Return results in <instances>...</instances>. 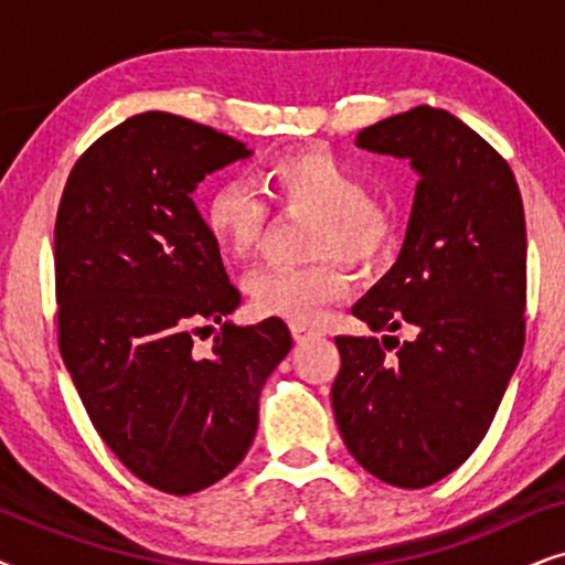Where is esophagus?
Wrapping results in <instances>:
<instances>
[{
  "instance_id": "obj_1",
  "label": "esophagus",
  "mask_w": 565,
  "mask_h": 565,
  "mask_svg": "<svg viewBox=\"0 0 565 565\" xmlns=\"http://www.w3.org/2000/svg\"><path fill=\"white\" fill-rule=\"evenodd\" d=\"M290 334H292V339H296V342L300 344V342H306V339H311L316 331L313 329H308V327H300V323H290Z\"/></svg>"
}]
</instances>
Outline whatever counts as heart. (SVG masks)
I'll return each instance as SVG.
<instances>
[{
	"label": "heart",
	"mask_w": 565,
	"mask_h": 565,
	"mask_svg": "<svg viewBox=\"0 0 565 565\" xmlns=\"http://www.w3.org/2000/svg\"><path fill=\"white\" fill-rule=\"evenodd\" d=\"M259 188L280 211L313 215L306 254L313 265H262L244 277L254 313L311 327L344 298L347 277L334 262L370 269L393 244V213L344 161L329 151L282 153L262 169ZM269 211L244 182H223L203 207L207 234L231 259H246L265 236Z\"/></svg>",
	"instance_id": "b5f03b06"
}]
</instances>
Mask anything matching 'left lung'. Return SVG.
<instances>
[{
	"instance_id": "left-lung-1",
	"label": "left lung",
	"mask_w": 565,
	"mask_h": 565,
	"mask_svg": "<svg viewBox=\"0 0 565 565\" xmlns=\"http://www.w3.org/2000/svg\"><path fill=\"white\" fill-rule=\"evenodd\" d=\"M354 143L408 159L419 184L396 265L352 306L385 337H337L331 406L367 473L424 489L481 445L522 358V195L499 151L439 107L393 115ZM406 326L415 337L398 343Z\"/></svg>"
}]
</instances>
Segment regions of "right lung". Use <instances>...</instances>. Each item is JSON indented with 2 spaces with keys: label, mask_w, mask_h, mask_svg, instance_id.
<instances>
[{
  "label": "right lung",
  "mask_w": 565,
  "mask_h": 565,
  "mask_svg": "<svg viewBox=\"0 0 565 565\" xmlns=\"http://www.w3.org/2000/svg\"><path fill=\"white\" fill-rule=\"evenodd\" d=\"M252 149L172 113H141L97 138L56 215L58 347L92 424L136 478L188 497L244 460L259 393L290 352L282 319L238 308L192 192ZM223 322L207 355L191 350Z\"/></svg>",
  "instance_id": "add662e5"
}]
</instances>
